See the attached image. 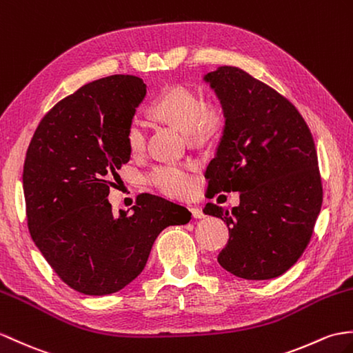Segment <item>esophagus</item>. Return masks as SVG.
I'll return each instance as SVG.
<instances>
[{
    "instance_id": "1",
    "label": "esophagus",
    "mask_w": 353,
    "mask_h": 353,
    "mask_svg": "<svg viewBox=\"0 0 353 353\" xmlns=\"http://www.w3.org/2000/svg\"><path fill=\"white\" fill-rule=\"evenodd\" d=\"M190 210H191V214H192L194 218H196V219L204 218V212H203L201 208H191Z\"/></svg>"
}]
</instances>
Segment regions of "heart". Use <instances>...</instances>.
Returning a JSON list of instances; mask_svg holds the SVG:
<instances>
[{"label": "heart", "instance_id": "b5f03b06", "mask_svg": "<svg viewBox=\"0 0 353 353\" xmlns=\"http://www.w3.org/2000/svg\"><path fill=\"white\" fill-rule=\"evenodd\" d=\"M153 117L168 123L186 134L195 144H206L223 132L227 123V112L218 99L204 101L200 92L186 85L167 88L150 106ZM126 145L132 154H139L145 147V132L138 121H132L126 129ZM147 182L154 190L168 196H186L194 190V165L167 163L153 168Z\"/></svg>", "mask_w": 353, "mask_h": 353}]
</instances>
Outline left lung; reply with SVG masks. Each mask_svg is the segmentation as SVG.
<instances>
[{"label":"left lung","mask_w":353,"mask_h":353,"mask_svg":"<svg viewBox=\"0 0 353 353\" xmlns=\"http://www.w3.org/2000/svg\"><path fill=\"white\" fill-rule=\"evenodd\" d=\"M204 81L227 112L209 191L241 192L232 214L214 203L203 210L228 227L218 261L243 280L276 278L305 251L322 208L313 135L289 99L245 70L221 65Z\"/></svg>","instance_id":"left-lung-1"}]
</instances>
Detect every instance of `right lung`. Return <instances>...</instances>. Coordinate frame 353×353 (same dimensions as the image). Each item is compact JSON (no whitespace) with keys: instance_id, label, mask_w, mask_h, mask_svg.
Masks as SVG:
<instances>
[{"instance_id":"obj_1","label":"right lung","mask_w":353,"mask_h":353,"mask_svg":"<svg viewBox=\"0 0 353 353\" xmlns=\"http://www.w3.org/2000/svg\"><path fill=\"white\" fill-rule=\"evenodd\" d=\"M147 87L141 78L112 75L64 97L40 120L23 162L27 223L36 247L61 280L102 296L141 274L153 242L191 212L147 194L112 215L106 200L130 152L126 129Z\"/></svg>"}]
</instances>
